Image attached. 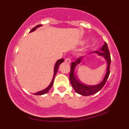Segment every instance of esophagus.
I'll return each mask as SVG.
<instances>
[{"label": "esophagus", "mask_w": 129, "mask_h": 129, "mask_svg": "<svg viewBox=\"0 0 129 129\" xmlns=\"http://www.w3.org/2000/svg\"><path fill=\"white\" fill-rule=\"evenodd\" d=\"M65 62H66V63H71V60L70 58H66V59H65Z\"/></svg>", "instance_id": "34e87169"}]
</instances>
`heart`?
<instances>
[{
	"label": "heart",
	"mask_w": 129,
	"mask_h": 129,
	"mask_svg": "<svg viewBox=\"0 0 129 129\" xmlns=\"http://www.w3.org/2000/svg\"><path fill=\"white\" fill-rule=\"evenodd\" d=\"M94 42V41H93V40H92V41H91V42ZM84 43V41H82V42H81V44H83Z\"/></svg>",
	"instance_id": "obj_1"
}]
</instances>
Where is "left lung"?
<instances>
[{
	"instance_id": "obj_1",
	"label": "left lung",
	"mask_w": 129,
	"mask_h": 129,
	"mask_svg": "<svg viewBox=\"0 0 129 129\" xmlns=\"http://www.w3.org/2000/svg\"><path fill=\"white\" fill-rule=\"evenodd\" d=\"M96 54L99 56H101L104 57L105 60L107 62V68H106V72L105 74L103 80L99 84L95 85H88V84H84L80 80L77 76V75L75 73V69L78 65L81 63L83 60L84 57L86 56H81L75 60V62L72 63L71 66V70L70 73V83L73 87V89L77 93L82 96H90L95 94L99 91L102 89L104 85L106 84V81L109 78L110 75V66L111 63L110 54L109 53V48H108L107 44L106 42H104L103 47H101L100 51H94L88 54Z\"/></svg>"
}]
</instances>
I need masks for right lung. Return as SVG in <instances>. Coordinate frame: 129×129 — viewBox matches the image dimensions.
Returning a JSON list of instances; mask_svg holds the SVG:
<instances>
[{
  "label": "right lung",
  "instance_id": "obj_1",
  "mask_svg": "<svg viewBox=\"0 0 129 129\" xmlns=\"http://www.w3.org/2000/svg\"><path fill=\"white\" fill-rule=\"evenodd\" d=\"M42 26V25H37L36 26H35V28H33L30 31H29V33L35 31H36V29L37 28H38L41 27V26ZM63 60H64V59H60L57 60V61L56 62L55 64H54V73H53V76L52 80H51V82H50V84H49V85H48V86L47 87V88H45V89H44V90H41V91H38V92L34 93V94H35V95H42V94H46V93L48 92V91H49V90H50V88H51V87H52V85H53V81H54V77H55L56 73H57V70H58L59 67V66L60 65V63L63 62Z\"/></svg>",
  "mask_w": 129,
  "mask_h": 129
}]
</instances>
